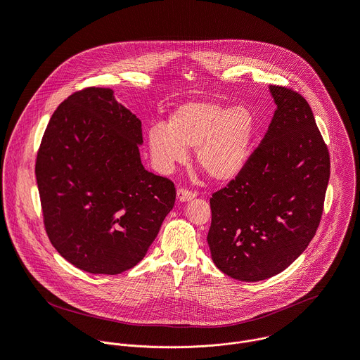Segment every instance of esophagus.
<instances>
[{"label":"esophagus","mask_w":360,"mask_h":360,"mask_svg":"<svg viewBox=\"0 0 360 360\" xmlns=\"http://www.w3.org/2000/svg\"><path fill=\"white\" fill-rule=\"evenodd\" d=\"M176 198H178L179 202H188V200H191V199L195 198V192L181 188V189H178V192H176Z\"/></svg>","instance_id":"obj_1"}]
</instances>
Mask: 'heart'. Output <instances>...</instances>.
Here are the masks:
<instances>
[{
	"label": "heart",
	"instance_id": "b5f03b06",
	"mask_svg": "<svg viewBox=\"0 0 360 360\" xmlns=\"http://www.w3.org/2000/svg\"><path fill=\"white\" fill-rule=\"evenodd\" d=\"M256 121L246 107L212 101H188L168 120L148 131V148L157 167L169 171L186 160V148L196 149L199 168L215 181L236 178L245 168Z\"/></svg>",
	"mask_w": 360,
	"mask_h": 360
}]
</instances>
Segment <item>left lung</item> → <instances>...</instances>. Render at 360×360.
<instances>
[{
    "label": "left lung",
    "instance_id": "8db88e82",
    "mask_svg": "<svg viewBox=\"0 0 360 360\" xmlns=\"http://www.w3.org/2000/svg\"><path fill=\"white\" fill-rule=\"evenodd\" d=\"M276 104L242 172L211 198L208 245L225 275L258 282L285 271L316 233L330 175L329 150L306 99L271 85Z\"/></svg>",
    "mask_w": 360,
    "mask_h": 360
}]
</instances>
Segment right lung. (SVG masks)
<instances>
[{
	"label": "right lung",
	"mask_w": 360,
	"mask_h": 360,
	"mask_svg": "<svg viewBox=\"0 0 360 360\" xmlns=\"http://www.w3.org/2000/svg\"><path fill=\"white\" fill-rule=\"evenodd\" d=\"M142 142L141 121L110 88L78 91L51 117L35 176L48 238L75 268H134L172 211L175 186L143 168Z\"/></svg>",
	"instance_id": "right-lung-1"
}]
</instances>
